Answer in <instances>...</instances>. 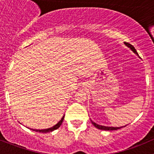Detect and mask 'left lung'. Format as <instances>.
Wrapping results in <instances>:
<instances>
[{
    "instance_id": "left-lung-1",
    "label": "left lung",
    "mask_w": 154,
    "mask_h": 154,
    "mask_svg": "<svg viewBox=\"0 0 154 154\" xmlns=\"http://www.w3.org/2000/svg\"><path fill=\"white\" fill-rule=\"evenodd\" d=\"M125 44L127 46V47L130 48V50H132V51H133V52H134L135 54H136V55L139 56V54H138V53H137V51H136V50L135 49V48L133 47V46L132 45L129 44V43H127V42H125ZM91 123H92V125H94V127H96V128L100 129V130H119V129H121V128H122V127H106V126H102V125H97V124L94 123V122H91Z\"/></svg>"
}]
</instances>
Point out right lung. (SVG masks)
Returning a JSON list of instances; mask_svg holds the SVG:
<instances>
[{"instance_id": "add662e5", "label": "right lung", "mask_w": 154, "mask_h": 154, "mask_svg": "<svg viewBox=\"0 0 154 154\" xmlns=\"http://www.w3.org/2000/svg\"><path fill=\"white\" fill-rule=\"evenodd\" d=\"M64 117H65V116H63V118H62L61 120H60V122H59L57 124V125H54V127H51V128H48V129H44V130H33V131L39 132V133H50V132L54 131V130H57V129H58L59 127H60V125H62V123H63V119H64Z\"/></svg>"}]
</instances>
